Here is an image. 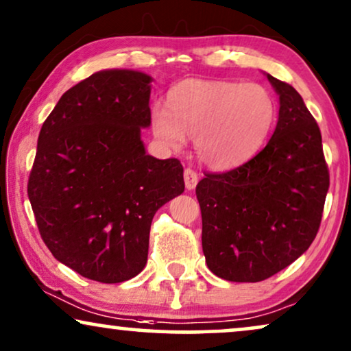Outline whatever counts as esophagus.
Here are the masks:
<instances>
[{
    "instance_id": "obj_1",
    "label": "esophagus",
    "mask_w": 351,
    "mask_h": 351,
    "mask_svg": "<svg viewBox=\"0 0 351 351\" xmlns=\"http://www.w3.org/2000/svg\"><path fill=\"white\" fill-rule=\"evenodd\" d=\"M199 181V176L197 173H195L193 168H186L184 170V184H186V189H194L195 184H197Z\"/></svg>"
}]
</instances>
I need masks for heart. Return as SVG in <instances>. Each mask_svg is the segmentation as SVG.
Listing matches in <instances>:
<instances>
[{
  "mask_svg": "<svg viewBox=\"0 0 351 351\" xmlns=\"http://www.w3.org/2000/svg\"><path fill=\"white\" fill-rule=\"evenodd\" d=\"M276 101L258 83L186 80L152 109V132L163 146L180 151L195 139L199 160L230 170L254 157L276 120Z\"/></svg>",
  "mask_w": 351,
  "mask_h": 351,
  "instance_id": "b5f03b06",
  "label": "heart"
}]
</instances>
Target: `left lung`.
Returning a JSON list of instances; mask_svg holds the SVG:
<instances>
[{
	"label": "left lung",
	"mask_w": 351,
	"mask_h": 351,
	"mask_svg": "<svg viewBox=\"0 0 351 351\" xmlns=\"http://www.w3.org/2000/svg\"><path fill=\"white\" fill-rule=\"evenodd\" d=\"M279 119L268 144L241 167L207 173L195 188L208 269L258 282L293 263L319 230L329 170L321 132L302 96L268 75Z\"/></svg>",
	"instance_id": "obj_1"
}]
</instances>
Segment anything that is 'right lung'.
I'll return each mask as SVG.
<instances>
[{"label":"right lung","instance_id":"right-lung-1","mask_svg":"<svg viewBox=\"0 0 351 351\" xmlns=\"http://www.w3.org/2000/svg\"><path fill=\"white\" fill-rule=\"evenodd\" d=\"M152 78L101 70L65 91L45 120L27 193L41 239L83 278L115 284L146 266L149 231L184 191L178 158L149 156Z\"/></svg>","mask_w":351,"mask_h":351}]
</instances>
